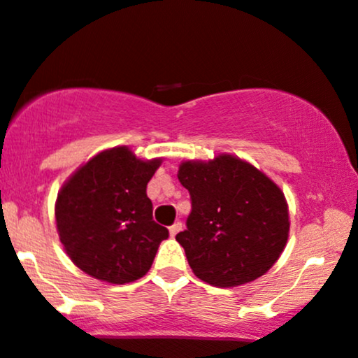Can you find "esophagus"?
<instances>
[{
	"label": "esophagus",
	"instance_id": "34e87169",
	"mask_svg": "<svg viewBox=\"0 0 358 358\" xmlns=\"http://www.w3.org/2000/svg\"><path fill=\"white\" fill-rule=\"evenodd\" d=\"M168 230H170V235H171V236H175L176 234H178L180 230H182V222H175L173 225L168 228Z\"/></svg>",
	"mask_w": 358,
	"mask_h": 358
}]
</instances>
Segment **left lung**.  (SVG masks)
<instances>
[{
	"mask_svg": "<svg viewBox=\"0 0 358 358\" xmlns=\"http://www.w3.org/2000/svg\"><path fill=\"white\" fill-rule=\"evenodd\" d=\"M180 183L190 193L187 230L176 235L193 273L215 287H236L268 272L285 248L288 206L268 176L220 155L185 162Z\"/></svg>",
	"mask_w": 358,
	"mask_h": 358,
	"instance_id": "left-lung-1",
	"label": "left lung"
}]
</instances>
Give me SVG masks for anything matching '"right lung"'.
Segmentation results:
<instances>
[{
  "label": "right lung",
  "mask_w": 358,
  "mask_h": 358,
  "mask_svg": "<svg viewBox=\"0 0 358 358\" xmlns=\"http://www.w3.org/2000/svg\"><path fill=\"white\" fill-rule=\"evenodd\" d=\"M162 160H138L127 146L98 153L63 185L56 227L78 268L108 283L135 282L152 266L168 230L153 220L146 185Z\"/></svg>",
  "instance_id": "right-lung-1"
}]
</instances>
